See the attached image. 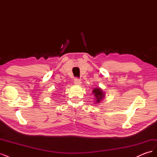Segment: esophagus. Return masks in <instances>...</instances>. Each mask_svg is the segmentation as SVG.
Returning <instances> with one entry per match:
<instances>
[{
	"label": "esophagus",
	"instance_id": "1",
	"mask_svg": "<svg viewBox=\"0 0 157 157\" xmlns=\"http://www.w3.org/2000/svg\"><path fill=\"white\" fill-rule=\"evenodd\" d=\"M74 84L76 85H80L81 84V81H80V80L78 79V78H75L74 79Z\"/></svg>",
	"mask_w": 157,
	"mask_h": 157
}]
</instances>
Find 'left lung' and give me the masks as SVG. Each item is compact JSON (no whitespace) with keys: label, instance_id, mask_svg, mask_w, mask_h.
Segmentation results:
<instances>
[{"label":"left lung","instance_id":"left-lung-1","mask_svg":"<svg viewBox=\"0 0 157 157\" xmlns=\"http://www.w3.org/2000/svg\"><path fill=\"white\" fill-rule=\"evenodd\" d=\"M92 93L94 95V96L96 97V103H99V102H100L104 98V96H105V93L103 92L102 90L99 88H94L93 90Z\"/></svg>","mask_w":157,"mask_h":157}]
</instances>
